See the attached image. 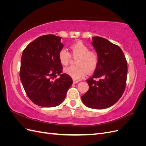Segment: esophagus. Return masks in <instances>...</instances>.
<instances>
[{
  "mask_svg": "<svg viewBox=\"0 0 146 146\" xmlns=\"http://www.w3.org/2000/svg\"><path fill=\"white\" fill-rule=\"evenodd\" d=\"M78 82H79L78 80H74H74H73V83H75V84H76V83H77Z\"/></svg>",
  "mask_w": 146,
  "mask_h": 146,
  "instance_id": "esophagus-1",
  "label": "esophagus"
}]
</instances>
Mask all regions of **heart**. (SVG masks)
<instances>
[{
  "label": "heart",
  "instance_id": "obj_1",
  "mask_svg": "<svg viewBox=\"0 0 146 146\" xmlns=\"http://www.w3.org/2000/svg\"><path fill=\"white\" fill-rule=\"evenodd\" d=\"M72 56L77 57L76 66H69L64 69V72L74 80H80L88 73H92L98 68L99 55L94 50H90V48L82 41H77L69 46ZM58 60L63 66H67L70 63L71 55L64 48L59 50Z\"/></svg>",
  "mask_w": 146,
  "mask_h": 146
}]
</instances>
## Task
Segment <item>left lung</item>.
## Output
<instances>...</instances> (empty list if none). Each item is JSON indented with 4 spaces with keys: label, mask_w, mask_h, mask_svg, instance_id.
<instances>
[{
    "label": "left lung",
    "mask_w": 146,
    "mask_h": 146,
    "mask_svg": "<svg viewBox=\"0 0 146 146\" xmlns=\"http://www.w3.org/2000/svg\"><path fill=\"white\" fill-rule=\"evenodd\" d=\"M92 45L99 55V63L92 76L86 80L89 90L82 99L88 107L104 109L117 102L124 92L127 62L121 48L107 39L92 37Z\"/></svg>",
    "instance_id": "1"
}]
</instances>
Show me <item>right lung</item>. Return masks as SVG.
<instances>
[{
    "label": "right lung",
    "mask_w": 146,
    "mask_h": 146,
    "mask_svg": "<svg viewBox=\"0 0 146 146\" xmlns=\"http://www.w3.org/2000/svg\"><path fill=\"white\" fill-rule=\"evenodd\" d=\"M61 38L46 35L30 42L21 57L20 78L28 98L37 105L53 107L64 100L72 84L68 74H63L58 57L63 47Z\"/></svg>",
    "instance_id": "right-lung-1"
}]
</instances>
